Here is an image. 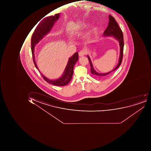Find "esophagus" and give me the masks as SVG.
I'll list each match as a JSON object with an SVG mask.
<instances>
[{"label": "esophagus", "instance_id": "34e87169", "mask_svg": "<svg viewBox=\"0 0 151 151\" xmlns=\"http://www.w3.org/2000/svg\"><path fill=\"white\" fill-rule=\"evenodd\" d=\"M86 51L83 50L80 51V52H79V53H78V54H79V56L80 57H83V56L84 55H85V54H86Z\"/></svg>", "mask_w": 151, "mask_h": 151}]
</instances>
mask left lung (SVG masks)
Listing matches in <instances>:
<instances>
[{
  "label": "left lung",
  "mask_w": 151,
  "mask_h": 151,
  "mask_svg": "<svg viewBox=\"0 0 151 151\" xmlns=\"http://www.w3.org/2000/svg\"><path fill=\"white\" fill-rule=\"evenodd\" d=\"M109 25L104 32L103 35L104 36H105V37H114L119 41L120 47V54L119 60L118 65L114 70H112L111 72H109L108 73H99L94 70L93 67V64H92V62H91V60H90V58L88 56L89 61L90 65V67H91V73L95 75L96 77H99V78H103V77H105L111 72L117 69L119 67L120 65L121 64L122 62V58H123V47H124V43L122 30L120 28L114 17L109 15Z\"/></svg>",
  "instance_id": "obj_1"
}]
</instances>
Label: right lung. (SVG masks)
<instances>
[{"mask_svg":"<svg viewBox=\"0 0 151 151\" xmlns=\"http://www.w3.org/2000/svg\"><path fill=\"white\" fill-rule=\"evenodd\" d=\"M59 15L60 14H55L54 16L52 15V16H48L44 18L39 23V24L37 25L35 31L33 33V35L32 36L31 41L32 53L34 64H35V66L37 69H39V68L37 67L36 63L35 54H34L35 45L38 43L46 34L49 33L51 29L52 28L55 22L59 18ZM78 60V52H76L73 54V56L69 58L67 65L66 66V69L62 76L61 77V78L56 80H50L48 79L41 73L40 70H39V71L44 80L46 81L47 83L56 86H65L67 85L72 79L73 73V68H74V65Z\"/></svg>","mask_w":151,"mask_h":151,"instance_id":"1","label":"right lung"}]
</instances>
